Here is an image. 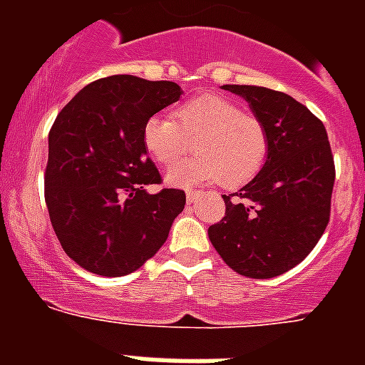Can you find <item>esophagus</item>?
Listing matches in <instances>:
<instances>
[{"mask_svg":"<svg viewBox=\"0 0 365 365\" xmlns=\"http://www.w3.org/2000/svg\"><path fill=\"white\" fill-rule=\"evenodd\" d=\"M199 195H200V191H187V202H195Z\"/></svg>","mask_w":365,"mask_h":365,"instance_id":"1","label":"esophagus"}]
</instances>
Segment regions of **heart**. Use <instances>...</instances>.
<instances>
[{
    "mask_svg": "<svg viewBox=\"0 0 365 365\" xmlns=\"http://www.w3.org/2000/svg\"><path fill=\"white\" fill-rule=\"evenodd\" d=\"M142 140L145 151L165 168L176 166L195 143L199 155L168 172L172 185L222 180L227 187H239L257 176L269 155L263 121L220 94L183 102L174 110V119L149 117Z\"/></svg>",
    "mask_w": 365,
    "mask_h": 365,
    "instance_id": "1",
    "label": "heart"
}]
</instances>
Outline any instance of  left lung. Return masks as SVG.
I'll return each mask as SVG.
<instances>
[{
	"mask_svg": "<svg viewBox=\"0 0 365 365\" xmlns=\"http://www.w3.org/2000/svg\"><path fill=\"white\" fill-rule=\"evenodd\" d=\"M242 96L269 132L257 176L223 195L225 217L208 229L212 246L235 272L272 278L294 269L329 222L335 165L324 123L292 96L254 85H223Z\"/></svg>",
	"mask_w": 365,
	"mask_h": 365,
	"instance_id": "left-lung-1",
	"label": "left lung"
}]
</instances>
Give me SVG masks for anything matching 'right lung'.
Wrapping results in <instances>:
<instances>
[{
	"mask_svg": "<svg viewBox=\"0 0 365 365\" xmlns=\"http://www.w3.org/2000/svg\"><path fill=\"white\" fill-rule=\"evenodd\" d=\"M182 96L172 81L111 76L62 108L48 132L45 200L62 248L100 277H125L153 257L185 206L182 189L160 183L143 148L149 117Z\"/></svg>",
	"mask_w": 365,
	"mask_h": 365,
	"instance_id": "1",
	"label": "right lung"
}]
</instances>
